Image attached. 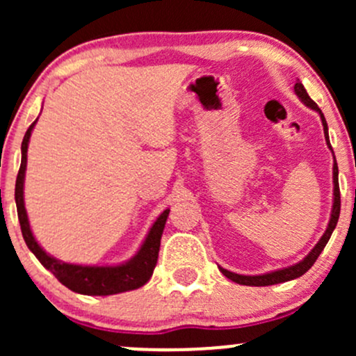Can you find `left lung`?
<instances>
[{
    "mask_svg": "<svg viewBox=\"0 0 356 356\" xmlns=\"http://www.w3.org/2000/svg\"><path fill=\"white\" fill-rule=\"evenodd\" d=\"M295 92H296V95L300 97V100L306 105V107H309L312 110H314V112H318V115H320V118H321L323 132H325V138H326V145H328L330 150L333 152L332 144H330V137H328V124H326L325 115H323L320 107H318V105L314 104L312 99H309L308 92H306L303 83H301L300 80L296 81ZM333 159H334V154H333ZM340 206H341V201H340V186H338V165H337V161H333V207H332V214H330V222H328V226H326V231L323 232L320 241L316 243V246L309 251L308 256L303 257L300 263L293 264V266L276 269V271L264 273V275H256V276L238 275V273L227 271V269L219 266L220 273H222L226 277H229L231 281H234V283L244 284V286H271V284H280V283H284V281H291V280H296V277L303 276L305 273L313 266L314 261L318 259V256H320L323 249H325L326 243H328L330 238H332V232L334 231V227H337L338 218H340Z\"/></svg>",
    "mask_w": 356,
    "mask_h": 356,
    "instance_id": "8db88e82",
    "label": "left lung"
}]
</instances>
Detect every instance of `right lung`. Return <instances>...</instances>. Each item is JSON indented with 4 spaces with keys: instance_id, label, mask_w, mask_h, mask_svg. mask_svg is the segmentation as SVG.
<instances>
[{
    "instance_id": "add662e5",
    "label": "right lung",
    "mask_w": 356,
    "mask_h": 356,
    "mask_svg": "<svg viewBox=\"0 0 356 356\" xmlns=\"http://www.w3.org/2000/svg\"><path fill=\"white\" fill-rule=\"evenodd\" d=\"M38 120V118H36ZM36 120L28 127L22 142V165H19L18 177H16L15 187V201L16 209H18L19 226H22V234L28 249L36 256V259L43 264L48 271L55 275L56 280L61 284L67 286L72 291L80 293V295L88 296H108L117 295V293L132 291V289L140 288L152 276L155 264H157L159 248H161V238L164 232L165 220L169 218L170 209H165L155 219L152 227L149 229V234L145 236L144 243L136 256L130 257L129 261L115 266H81V264L63 263L48 254L44 249L40 246L38 241L35 239L31 232L30 220H28L26 209H24V172H26V152L28 144H30L31 132H33Z\"/></svg>"
}]
</instances>
